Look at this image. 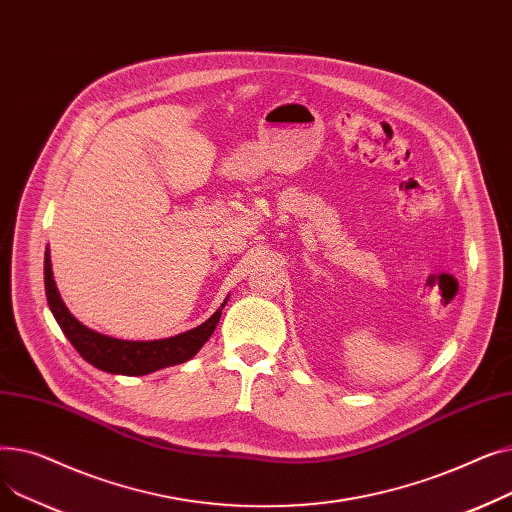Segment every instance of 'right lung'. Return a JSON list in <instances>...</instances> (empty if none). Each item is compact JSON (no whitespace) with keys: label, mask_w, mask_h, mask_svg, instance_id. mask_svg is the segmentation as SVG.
Wrapping results in <instances>:
<instances>
[{"label":"right lung","mask_w":512,"mask_h":512,"mask_svg":"<svg viewBox=\"0 0 512 512\" xmlns=\"http://www.w3.org/2000/svg\"><path fill=\"white\" fill-rule=\"evenodd\" d=\"M45 294H47V303L53 317H56L62 332L76 348V353L91 365H95L97 369L107 373H120V375H143L161 367L184 363L191 357H195L199 348L213 334L215 326H218L222 309L226 307L224 303L199 328L188 330L184 334H178L166 340L132 342V340H118L112 336H103L80 324V321L72 317L66 305L62 303L56 282H53L49 251L45 253Z\"/></svg>","instance_id":"right-lung-1"}]
</instances>
